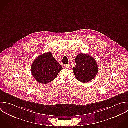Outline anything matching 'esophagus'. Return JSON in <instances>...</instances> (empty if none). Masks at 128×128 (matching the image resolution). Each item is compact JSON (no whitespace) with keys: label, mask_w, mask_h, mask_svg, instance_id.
<instances>
[{"label":"esophagus","mask_w":128,"mask_h":128,"mask_svg":"<svg viewBox=\"0 0 128 128\" xmlns=\"http://www.w3.org/2000/svg\"><path fill=\"white\" fill-rule=\"evenodd\" d=\"M64 66V67H65V68L68 69V68H69V67H70V65H69V64H67V65H65Z\"/></svg>","instance_id":"34e87169"}]
</instances>
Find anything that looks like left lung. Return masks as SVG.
<instances>
[{
    "label": "left lung",
    "mask_w": 128,
    "mask_h": 128,
    "mask_svg": "<svg viewBox=\"0 0 128 128\" xmlns=\"http://www.w3.org/2000/svg\"><path fill=\"white\" fill-rule=\"evenodd\" d=\"M75 62L76 66L73 71L79 81L87 83L95 78L98 72V67L92 56L81 53L77 56Z\"/></svg>",
    "instance_id": "obj_1"
}]
</instances>
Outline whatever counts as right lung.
<instances>
[{
  "label": "right lung",
  "mask_w": 128,
  "mask_h": 128,
  "mask_svg": "<svg viewBox=\"0 0 128 128\" xmlns=\"http://www.w3.org/2000/svg\"><path fill=\"white\" fill-rule=\"evenodd\" d=\"M62 69V66L49 52L39 56L31 66L33 76L37 82L43 84L53 81Z\"/></svg>",
  "instance_id": "obj_1"
}]
</instances>
